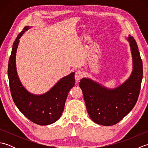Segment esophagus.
Instances as JSON below:
<instances>
[{"label":"esophagus","mask_w":148,"mask_h":148,"mask_svg":"<svg viewBox=\"0 0 148 148\" xmlns=\"http://www.w3.org/2000/svg\"><path fill=\"white\" fill-rule=\"evenodd\" d=\"M83 77V72H81V71H77L76 72V74H75V79H76V80L77 81H79Z\"/></svg>","instance_id":"esophagus-1"}]
</instances>
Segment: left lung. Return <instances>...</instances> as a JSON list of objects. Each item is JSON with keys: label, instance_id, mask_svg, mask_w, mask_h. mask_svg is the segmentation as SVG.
I'll list each match as a JSON object with an SVG mask.
<instances>
[{"label": "left lung", "instance_id": "obj_1", "mask_svg": "<svg viewBox=\"0 0 148 148\" xmlns=\"http://www.w3.org/2000/svg\"><path fill=\"white\" fill-rule=\"evenodd\" d=\"M130 43L133 69L128 79L115 88H108L90 78L81 79L87 112L95 123L111 126L118 123L134 108L139 97L143 76V62L138 46L130 35Z\"/></svg>", "mask_w": 148, "mask_h": 148}]
</instances>
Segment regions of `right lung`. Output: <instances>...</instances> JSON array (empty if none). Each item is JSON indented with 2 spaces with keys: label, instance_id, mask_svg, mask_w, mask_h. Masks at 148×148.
Instances as JSON below:
<instances>
[{
  "label": "right lung",
  "instance_id": "obj_1",
  "mask_svg": "<svg viewBox=\"0 0 148 148\" xmlns=\"http://www.w3.org/2000/svg\"><path fill=\"white\" fill-rule=\"evenodd\" d=\"M30 28L25 27L12 45L8 70L9 86L12 98L18 109L31 121L39 125H48L57 121L62 116L68 93L75 84V72L62 78L45 93L36 95L30 93L18 77L16 54L20 39Z\"/></svg>",
  "mask_w": 148,
  "mask_h": 148
}]
</instances>
